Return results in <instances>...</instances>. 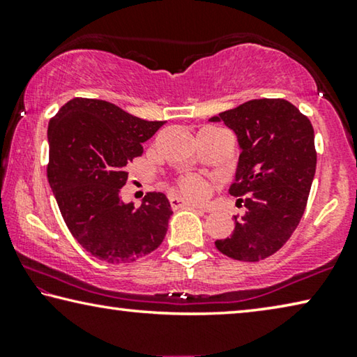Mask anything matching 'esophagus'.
Instances as JSON below:
<instances>
[{"mask_svg": "<svg viewBox=\"0 0 357 357\" xmlns=\"http://www.w3.org/2000/svg\"><path fill=\"white\" fill-rule=\"evenodd\" d=\"M169 205H172L173 210L184 208V206H188V208H195L199 211H205V208H202V206H197L194 204H190V202H185L183 199H179V197H169Z\"/></svg>", "mask_w": 357, "mask_h": 357, "instance_id": "1", "label": "esophagus"}]
</instances>
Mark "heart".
I'll list each match as a JSON object with an SVG mask.
<instances>
[{
    "instance_id": "obj_1",
    "label": "heart",
    "mask_w": 357,
    "mask_h": 357,
    "mask_svg": "<svg viewBox=\"0 0 357 357\" xmlns=\"http://www.w3.org/2000/svg\"><path fill=\"white\" fill-rule=\"evenodd\" d=\"M208 130H218V128H208ZM179 189L185 197L192 200H205L210 194V184L197 174H188V176L181 178Z\"/></svg>"
}]
</instances>
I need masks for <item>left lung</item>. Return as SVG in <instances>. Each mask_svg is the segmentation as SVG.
<instances>
[{
    "label": "left lung",
    "instance_id": "1",
    "mask_svg": "<svg viewBox=\"0 0 357 357\" xmlns=\"http://www.w3.org/2000/svg\"><path fill=\"white\" fill-rule=\"evenodd\" d=\"M210 120L236 132L242 152L229 194L245 197L247 208L215 245L232 259L259 261L279 252L300 225L316 173L314 130L285 99H253Z\"/></svg>",
    "mask_w": 357,
    "mask_h": 357
}]
</instances>
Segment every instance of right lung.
<instances>
[{
  "label": "right lung",
  "mask_w": 357,
  "mask_h": 357,
  "mask_svg": "<svg viewBox=\"0 0 357 357\" xmlns=\"http://www.w3.org/2000/svg\"><path fill=\"white\" fill-rule=\"evenodd\" d=\"M165 121H147L100 99L75 98L50 120L47 181L75 241L110 264L136 261L163 242L173 215L167 195L123 204L126 165Z\"/></svg>",
  "instance_id": "1"
}]
</instances>
